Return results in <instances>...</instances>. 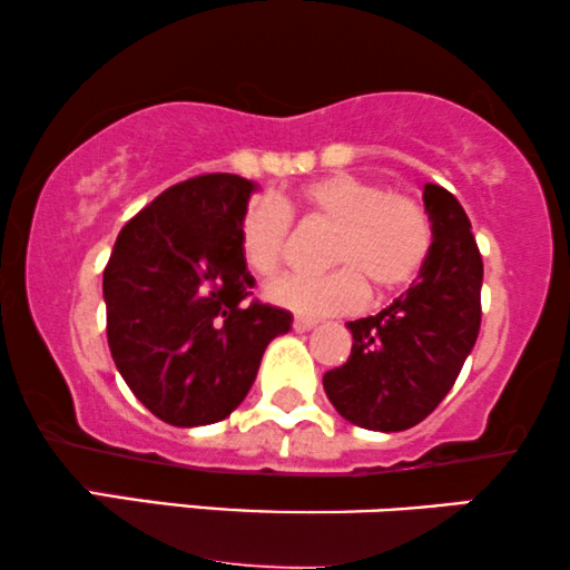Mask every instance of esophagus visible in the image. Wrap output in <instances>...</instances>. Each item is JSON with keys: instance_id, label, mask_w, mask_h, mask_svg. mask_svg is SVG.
<instances>
[{"instance_id": "obj_1", "label": "esophagus", "mask_w": 570, "mask_h": 570, "mask_svg": "<svg viewBox=\"0 0 570 570\" xmlns=\"http://www.w3.org/2000/svg\"><path fill=\"white\" fill-rule=\"evenodd\" d=\"M316 324H318L316 318H308V316H295L293 330H295V332H311V330H314Z\"/></svg>"}]
</instances>
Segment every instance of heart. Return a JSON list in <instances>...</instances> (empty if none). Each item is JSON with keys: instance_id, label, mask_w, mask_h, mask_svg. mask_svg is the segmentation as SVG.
<instances>
[{"instance_id": "1", "label": "heart", "mask_w": 570, "mask_h": 570, "mask_svg": "<svg viewBox=\"0 0 570 570\" xmlns=\"http://www.w3.org/2000/svg\"><path fill=\"white\" fill-rule=\"evenodd\" d=\"M291 217L330 225L324 275H283L267 285L275 306L301 316L350 314L361 308L368 285L386 295L410 285L433 246L425 209L404 194L353 174L301 184L277 202L252 199L238 217L240 259L254 275L269 277L285 259Z\"/></svg>"}]
</instances>
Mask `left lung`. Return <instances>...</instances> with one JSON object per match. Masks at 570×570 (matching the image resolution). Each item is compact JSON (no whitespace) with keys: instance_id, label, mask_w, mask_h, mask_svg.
Instances as JSON below:
<instances>
[{"instance_id":"8db88e82","label":"left lung","mask_w":570,"mask_h":570,"mask_svg":"<svg viewBox=\"0 0 570 570\" xmlns=\"http://www.w3.org/2000/svg\"><path fill=\"white\" fill-rule=\"evenodd\" d=\"M431 254L415 283L376 316L347 322L353 350L324 373V392L353 425L396 433L417 425L451 392L480 334L482 256L451 191L423 186Z\"/></svg>"}]
</instances>
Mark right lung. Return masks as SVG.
<instances>
[{"instance_id": "add662e5", "label": "right lung", "mask_w": 570, "mask_h": 570, "mask_svg": "<svg viewBox=\"0 0 570 570\" xmlns=\"http://www.w3.org/2000/svg\"><path fill=\"white\" fill-rule=\"evenodd\" d=\"M256 189L233 174L170 186L124 225L104 272L106 334L131 394L176 428L225 420L264 350L291 332L285 308L248 301L238 217Z\"/></svg>"}]
</instances>
